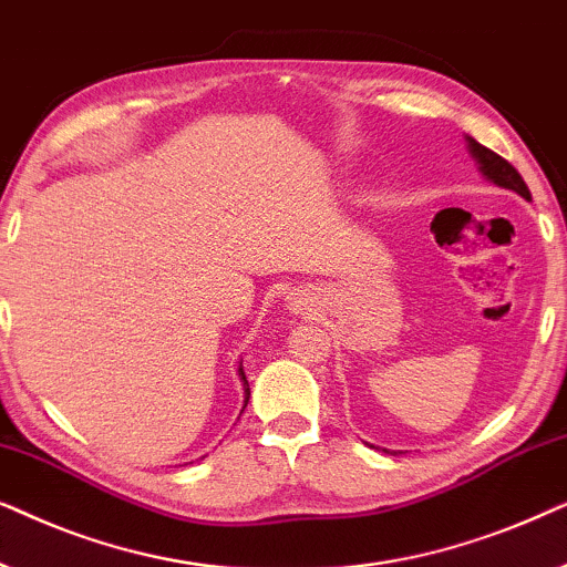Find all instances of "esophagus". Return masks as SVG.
I'll return each instance as SVG.
<instances>
[{"label": "esophagus", "mask_w": 567, "mask_h": 567, "mask_svg": "<svg viewBox=\"0 0 567 567\" xmlns=\"http://www.w3.org/2000/svg\"><path fill=\"white\" fill-rule=\"evenodd\" d=\"M308 303V300H303V298H292V308H296V311H303V306Z\"/></svg>", "instance_id": "34e87169"}]
</instances>
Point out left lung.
Returning a JSON list of instances; mask_svg holds the SVG:
<instances>
[{
    "label": "left lung",
    "mask_w": 567,
    "mask_h": 567,
    "mask_svg": "<svg viewBox=\"0 0 567 567\" xmlns=\"http://www.w3.org/2000/svg\"><path fill=\"white\" fill-rule=\"evenodd\" d=\"M466 140H470V153L477 157L482 176H485L487 181H493V184H497V186L511 188V192L520 194V196H524V199H532L529 186L524 184L520 173L513 168V165L505 161V157L493 153V150H487L485 145H480L477 140H472V137H466Z\"/></svg>",
    "instance_id": "1"
}]
</instances>
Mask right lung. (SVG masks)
Listing matches in <instances>:
<instances>
[{
	"mask_svg": "<svg viewBox=\"0 0 567 567\" xmlns=\"http://www.w3.org/2000/svg\"><path fill=\"white\" fill-rule=\"evenodd\" d=\"M240 381H244V391H246V404H248V396H251V389H248V381H246V373H244V368H240Z\"/></svg>",
	"mask_w": 567,
	"mask_h": 567,
	"instance_id": "right-lung-1",
	"label": "right lung"
}]
</instances>
